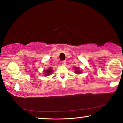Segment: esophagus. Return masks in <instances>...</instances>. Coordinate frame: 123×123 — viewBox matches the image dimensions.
Returning a JSON list of instances; mask_svg holds the SVG:
<instances>
[{"mask_svg":"<svg viewBox=\"0 0 123 123\" xmlns=\"http://www.w3.org/2000/svg\"><path fill=\"white\" fill-rule=\"evenodd\" d=\"M66 62H67L66 61H63L62 62V64L63 66H65L66 64Z\"/></svg>","mask_w":123,"mask_h":123,"instance_id":"34e87169","label":"esophagus"}]
</instances>
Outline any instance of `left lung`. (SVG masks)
Returning a JSON list of instances; mask_svg holds the SVG:
<instances>
[{"label":"left lung","instance_id":"1","mask_svg":"<svg viewBox=\"0 0 123 123\" xmlns=\"http://www.w3.org/2000/svg\"><path fill=\"white\" fill-rule=\"evenodd\" d=\"M75 68L76 69L75 73L76 74H80L81 73V70H79V68H76V67H75Z\"/></svg>","mask_w":123,"mask_h":123}]
</instances>
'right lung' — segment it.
<instances>
[{"mask_svg":"<svg viewBox=\"0 0 123 123\" xmlns=\"http://www.w3.org/2000/svg\"><path fill=\"white\" fill-rule=\"evenodd\" d=\"M53 70L51 69V68H49L48 69H47V70H45V72H44L45 73V76H47V75H49V74H50L51 73V72Z\"/></svg>","mask_w":123,"mask_h":123,"instance_id":"add662e5","label":"right lung"}]
</instances>
